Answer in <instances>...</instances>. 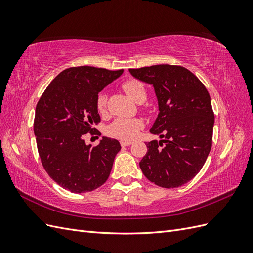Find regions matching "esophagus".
Segmentation results:
<instances>
[{
  "mask_svg": "<svg viewBox=\"0 0 253 253\" xmlns=\"http://www.w3.org/2000/svg\"><path fill=\"white\" fill-rule=\"evenodd\" d=\"M121 147H128V145H131L132 142L131 141H125V140H121L120 141Z\"/></svg>",
  "mask_w": 253,
  "mask_h": 253,
  "instance_id": "34e87169",
  "label": "esophagus"
}]
</instances>
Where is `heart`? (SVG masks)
<instances>
[{"mask_svg": "<svg viewBox=\"0 0 253 253\" xmlns=\"http://www.w3.org/2000/svg\"><path fill=\"white\" fill-rule=\"evenodd\" d=\"M122 88L133 100L142 103L147 100V90L143 83L137 79H128L122 83ZM96 108L100 114L108 110V95L104 91L99 93L96 99ZM143 127V121L139 118H122L114 119L106 127V134L114 138L121 140H133Z\"/></svg>", "mask_w": 253, "mask_h": 253, "instance_id": "heart-1", "label": "heart"}]
</instances>
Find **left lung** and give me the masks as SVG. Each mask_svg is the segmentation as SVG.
Returning a JSON list of instances; mask_svg holds the SVG:
<instances>
[{
  "label": "left lung",
  "mask_w": 253,
  "mask_h": 253,
  "mask_svg": "<svg viewBox=\"0 0 253 253\" xmlns=\"http://www.w3.org/2000/svg\"><path fill=\"white\" fill-rule=\"evenodd\" d=\"M129 73L154 86L159 114L150 132L163 138L145 143L149 150L140 169L159 187L185 185L201 171L212 147L214 113L208 90L179 65L129 68Z\"/></svg>",
  "instance_id": "obj_1"
}]
</instances>
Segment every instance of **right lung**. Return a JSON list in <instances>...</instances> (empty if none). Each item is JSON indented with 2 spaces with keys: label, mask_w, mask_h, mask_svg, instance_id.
<instances>
[{
  "label": "right lung",
  "mask_w": 253,
  "mask_h": 253,
  "mask_svg": "<svg viewBox=\"0 0 253 253\" xmlns=\"http://www.w3.org/2000/svg\"><path fill=\"white\" fill-rule=\"evenodd\" d=\"M124 73L94 66L66 68L44 90L36 106L34 132L41 163L49 177L73 193L93 191L109 178L118 140L102 137L91 147L84 135L97 134L96 99Z\"/></svg>",
  "instance_id": "1"
}]
</instances>
